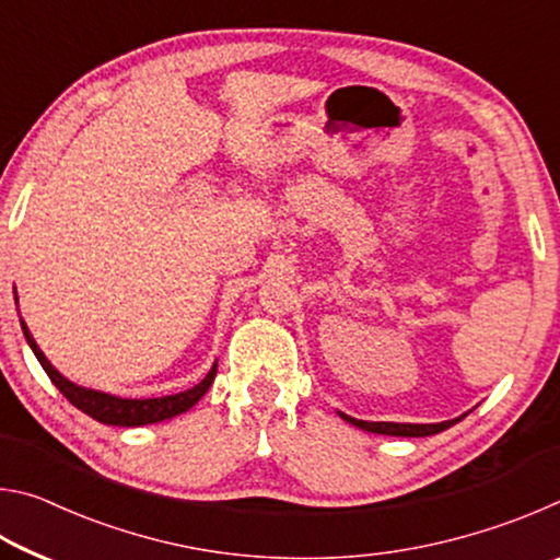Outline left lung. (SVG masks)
<instances>
[{"label":"left lung","instance_id":"left-lung-1","mask_svg":"<svg viewBox=\"0 0 560 560\" xmlns=\"http://www.w3.org/2000/svg\"><path fill=\"white\" fill-rule=\"evenodd\" d=\"M346 422L355 424V428L365 430V432H375V434H390V438H430V434H438L442 430L452 428V424H457L462 417L457 420H447V422H434V424H412V422H365V420H355V417L343 415Z\"/></svg>","mask_w":560,"mask_h":560}]
</instances>
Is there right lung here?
<instances>
[{"mask_svg":"<svg viewBox=\"0 0 560 560\" xmlns=\"http://www.w3.org/2000/svg\"><path fill=\"white\" fill-rule=\"evenodd\" d=\"M22 330H24L26 343H30V348L34 350L36 360L42 363L46 375L51 377V383L63 393L66 400H69L73 407H79L81 412L93 417V420H98L103 424H116V428H140V424L163 422V420H170V417L187 412L189 407L210 390V385L217 375V363H214L212 371L205 375V381H200L195 387H189L185 393L165 395V397H145V400H130V397H116V395L91 390V387H81L71 383L69 377H63L59 371H56V368L49 363V358L42 353V348L36 346V340L30 334V328H26L24 320H22Z\"/></svg>","mask_w":560,"mask_h":560,"instance_id":"add662e5","label":"right lung"}]
</instances>
